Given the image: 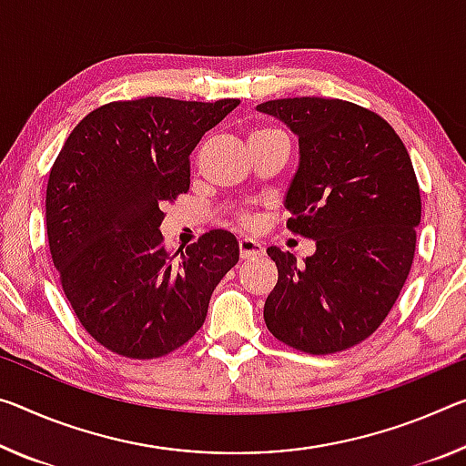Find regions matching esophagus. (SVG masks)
Segmentation results:
<instances>
[{"label":"esophagus","mask_w":466,"mask_h":466,"mask_svg":"<svg viewBox=\"0 0 466 466\" xmlns=\"http://www.w3.org/2000/svg\"><path fill=\"white\" fill-rule=\"evenodd\" d=\"M238 248H240L242 259H257V257H261L265 253L261 242H257L253 238H240Z\"/></svg>","instance_id":"34e87169"}]
</instances>
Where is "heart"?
<instances>
[{
  "instance_id": "1",
  "label": "heart",
  "mask_w": 466,
  "mask_h": 466,
  "mask_svg": "<svg viewBox=\"0 0 466 466\" xmlns=\"http://www.w3.org/2000/svg\"><path fill=\"white\" fill-rule=\"evenodd\" d=\"M259 132H261V130H259Z\"/></svg>"
}]
</instances>
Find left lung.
I'll return each instance as SVG.
<instances>
[{
  "mask_svg": "<svg viewBox=\"0 0 466 466\" xmlns=\"http://www.w3.org/2000/svg\"><path fill=\"white\" fill-rule=\"evenodd\" d=\"M257 112L299 138L284 207L288 228L315 240L302 265L268 248L278 284L265 326L302 352L346 350L381 326L410 271L420 197L409 151L383 117L342 99H276Z\"/></svg>",
  "mask_w": 466,
  "mask_h": 466,
  "instance_id": "obj_1",
  "label": "left lung"
}]
</instances>
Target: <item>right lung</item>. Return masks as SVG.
Masks as SVG:
<instances>
[{
    "label": "right lung",
    "instance_id": "obj_1",
    "mask_svg": "<svg viewBox=\"0 0 466 466\" xmlns=\"http://www.w3.org/2000/svg\"><path fill=\"white\" fill-rule=\"evenodd\" d=\"M238 103H107L57 155L46 198L51 259L78 321L107 350L155 359L180 349L238 263L232 232H207L174 259L159 230L161 205L188 190L190 153Z\"/></svg>",
    "mask_w": 466,
    "mask_h": 466
}]
</instances>
